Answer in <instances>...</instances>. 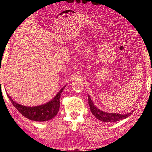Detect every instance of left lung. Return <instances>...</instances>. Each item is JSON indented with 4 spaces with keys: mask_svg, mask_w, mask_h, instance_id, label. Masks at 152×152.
<instances>
[{
    "mask_svg": "<svg viewBox=\"0 0 152 152\" xmlns=\"http://www.w3.org/2000/svg\"><path fill=\"white\" fill-rule=\"evenodd\" d=\"M88 102L91 109V112H92L94 115L97 118L98 120L104 122H115L117 121H119L125 119L127 117H129L131 115L132 111L130 113H128L127 114H119V113H107L103 111H102L98 108H96L93 102L90 98L89 95L88 94Z\"/></svg>",
    "mask_w": 152,
    "mask_h": 152,
    "instance_id": "left-lung-1",
    "label": "left lung"
}]
</instances>
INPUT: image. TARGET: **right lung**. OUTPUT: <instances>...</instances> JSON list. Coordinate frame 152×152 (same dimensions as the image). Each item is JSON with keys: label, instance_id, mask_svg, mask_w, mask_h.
I'll list each match as a JSON object with an SVG mask.
<instances>
[{"label": "right lung", "instance_id": "obj_1", "mask_svg": "<svg viewBox=\"0 0 152 152\" xmlns=\"http://www.w3.org/2000/svg\"><path fill=\"white\" fill-rule=\"evenodd\" d=\"M65 87L66 86H64L50 102L44 104L37 106V107H31L23 106L16 103L7 94V95L14 107L24 117L31 121L44 122L50 120L57 115L59 109V105H60L59 98Z\"/></svg>", "mask_w": 152, "mask_h": 152}]
</instances>
